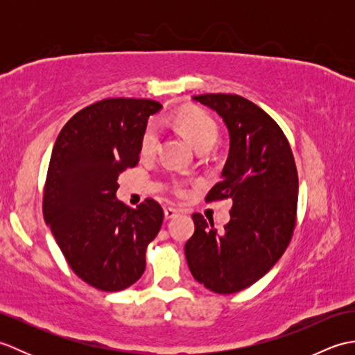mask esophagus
<instances>
[{"label":"esophagus","instance_id":"34e87169","mask_svg":"<svg viewBox=\"0 0 355 355\" xmlns=\"http://www.w3.org/2000/svg\"><path fill=\"white\" fill-rule=\"evenodd\" d=\"M178 214H180L178 209L164 207V218H166V220H172V218H175Z\"/></svg>","mask_w":355,"mask_h":355}]
</instances>
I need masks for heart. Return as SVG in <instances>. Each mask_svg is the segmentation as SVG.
I'll use <instances>...</instances> for the list:
<instances>
[{
    "mask_svg": "<svg viewBox=\"0 0 355 355\" xmlns=\"http://www.w3.org/2000/svg\"><path fill=\"white\" fill-rule=\"evenodd\" d=\"M173 125L180 131H183L187 139L191 140L192 145L197 150L210 149L218 139V125L214 117L207 114L206 111L198 108H187L178 111L173 117ZM158 145V131L157 125L150 122L141 137V153L145 155H150L155 153ZM178 193H183L182 187H177Z\"/></svg>",
    "mask_w": 355,
    "mask_h": 355,
    "instance_id": "heart-1",
    "label": "heart"
}]
</instances>
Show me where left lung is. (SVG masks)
Instances as JSON below:
<instances>
[{
  "label": "left lung",
  "mask_w": 355,
  "mask_h": 355,
  "mask_svg": "<svg viewBox=\"0 0 355 355\" xmlns=\"http://www.w3.org/2000/svg\"><path fill=\"white\" fill-rule=\"evenodd\" d=\"M193 101L216 111L230 135L221 182L206 201L232 198L230 221L193 214L184 245L192 276L210 291L232 294L268 273L288 247L296 225L299 180L290 143L258 105L238 94H200Z\"/></svg>",
  "instance_id": "left-lung-1"
}]
</instances>
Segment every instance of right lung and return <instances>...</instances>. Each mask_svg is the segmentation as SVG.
I'll return each instance as SVG.
<instances>
[{"label":"right lung","mask_w":355,"mask_h":355,"mask_svg":"<svg viewBox=\"0 0 355 355\" xmlns=\"http://www.w3.org/2000/svg\"><path fill=\"white\" fill-rule=\"evenodd\" d=\"M149 99H103L76 112L59 132L44 187L42 212L71 270L102 291L141 277L146 247L160 232L163 209L146 198L137 209L116 197L117 178L139 163Z\"/></svg>","instance_id":"obj_1"}]
</instances>
